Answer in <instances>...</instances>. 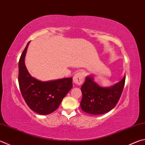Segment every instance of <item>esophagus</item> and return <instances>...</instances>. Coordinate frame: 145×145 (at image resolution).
Wrapping results in <instances>:
<instances>
[{
	"instance_id": "34e87169",
	"label": "esophagus",
	"mask_w": 145,
	"mask_h": 145,
	"mask_svg": "<svg viewBox=\"0 0 145 145\" xmlns=\"http://www.w3.org/2000/svg\"><path fill=\"white\" fill-rule=\"evenodd\" d=\"M84 73L83 72H78L73 76V81L77 85H81L84 79Z\"/></svg>"
}]
</instances>
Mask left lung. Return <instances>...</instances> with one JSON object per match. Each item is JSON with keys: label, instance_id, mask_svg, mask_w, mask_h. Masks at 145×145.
<instances>
[{"label": "left lung", "instance_id": "left-lung-1", "mask_svg": "<svg viewBox=\"0 0 145 145\" xmlns=\"http://www.w3.org/2000/svg\"><path fill=\"white\" fill-rule=\"evenodd\" d=\"M125 77L110 87H101L92 75H88L81 87L82 98L80 107L84 112L91 115H101L108 112L119 100L125 84Z\"/></svg>", "mask_w": 145, "mask_h": 145}]
</instances>
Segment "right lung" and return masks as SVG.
Masks as SVG:
<instances>
[{
    "mask_svg": "<svg viewBox=\"0 0 145 145\" xmlns=\"http://www.w3.org/2000/svg\"><path fill=\"white\" fill-rule=\"evenodd\" d=\"M30 41L21 55L18 68L20 91L29 108L40 115L54 112L73 87L72 77L41 81L33 77L27 69L25 58Z\"/></svg>",
    "mask_w": 145,
    "mask_h": 145,
    "instance_id": "1",
    "label": "right lung"
}]
</instances>
